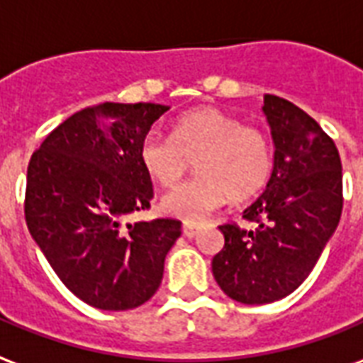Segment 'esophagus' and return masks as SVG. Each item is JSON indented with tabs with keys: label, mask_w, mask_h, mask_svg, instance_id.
I'll return each instance as SVG.
<instances>
[{
	"label": "esophagus",
	"mask_w": 363,
	"mask_h": 363,
	"mask_svg": "<svg viewBox=\"0 0 363 363\" xmlns=\"http://www.w3.org/2000/svg\"><path fill=\"white\" fill-rule=\"evenodd\" d=\"M182 233H184V236L192 238V236H196L198 233H200V227H198V225H190V223H186V225L182 227Z\"/></svg>",
	"instance_id": "34e87169"
}]
</instances>
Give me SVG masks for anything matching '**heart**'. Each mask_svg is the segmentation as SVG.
<instances>
[{"instance_id":"b5f03b06","label":"heart","mask_w":363,"mask_h":363,"mask_svg":"<svg viewBox=\"0 0 363 363\" xmlns=\"http://www.w3.org/2000/svg\"><path fill=\"white\" fill-rule=\"evenodd\" d=\"M138 157L150 179L173 186L194 160L196 177L161 198V211L200 223L227 202H246L267 186L273 147L264 130L242 125L217 107H196L173 123L171 138L157 130L142 138Z\"/></svg>"}]
</instances>
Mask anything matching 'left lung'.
Wrapping results in <instances>:
<instances>
[{
  "label": "left lung",
  "instance_id": "left-lung-1",
  "mask_svg": "<svg viewBox=\"0 0 363 363\" xmlns=\"http://www.w3.org/2000/svg\"><path fill=\"white\" fill-rule=\"evenodd\" d=\"M264 111L275 144L267 189L244 219L227 223L213 257L217 284L240 304H269L304 283L337 230L342 213V165L335 142L291 101L265 94Z\"/></svg>",
  "mask_w": 363,
  "mask_h": 363
}]
</instances>
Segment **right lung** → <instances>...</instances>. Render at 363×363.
<instances>
[{"mask_svg": "<svg viewBox=\"0 0 363 363\" xmlns=\"http://www.w3.org/2000/svg\"><path fill=\"white\" fill-rule=\"evenodd\" d=\"M167 106L99 104L45 136L26 173L24 217L61 283L98 310L138 308L160 289L181 221L127 223L150 208L142 138Z\"/></svg>", "mask_w": 363, "mask_h": 363, "instance_id": "add662e5", "label": "right lung"}]
</instances>
